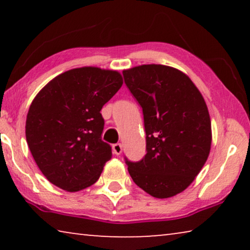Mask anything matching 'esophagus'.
Wrapping results in <instances>:
<instances>
[{
    "mask_svg": "<svg viewBox=\"0 0 250 250\" xmlns=\"http://www.w3.org/2000/svg\"><path fill=\"white\" fill-rule=\"evenodd\" d=\"M112 150H113V153L116 155H120L122 153V146L120 143H117V145H113L112 146Z\"/></svg>",
    "mask_w": 250,
    "mask_h": 250,
    "instance_id": "esophagus-1",
    "label": "esophagus"
}]
</instances>
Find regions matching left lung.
<instances>
[{"instance_id": "obj_1", "label": "left lung", "mask_w": 250, "mask_h": 250, "mask_svg": "<svg viewBox=\"0 0 250 250\" xmlns=\"http://www.w3.org/2000/svg\"><path fill=\"white\" fill-rule=\"evenodd\" d=\"M143 110L146 154L126 160L130 176L155 198H168L192 184L209 155L211 125L201 91L174 67L149 64L122 71Z\"/></svg>"}]
</instances>
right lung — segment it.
<instances>
[{
  "mask_svg": "<svg viewBox=\"0 0 250 250\" xmlns=\"http://www.w3.org/2000/svg\"><path fill=\"white\" fill-rule=\"evenodd\" d=\"M118 70L84 66L56 76L42 88L27 112L25 135L37 167L67 192L95 184L111 146L101 140L100 110L120 89Z\"/></svg>",
  "mask_w": 250,
  "mask_h": 250,
  "instance_id": "1",
  "label": "right lung"
}]
</instances>
